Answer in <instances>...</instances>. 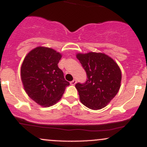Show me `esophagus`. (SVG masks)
Here are the masks:
<instances>
[{
  "label": "esophagus",
  "mask_w": 147,
  "mask_h": 147,
  "mask_svg": "<svg viewBox=\"0 0 147 147\" xmlns=\"http://www.w3.org/2000/svg\"><path fill=\"white\" fill-rule=\"evenodd\" d=\"M76 83H77V80H76V79H74L72 82H70V84H71V85H75Z\"/></svg>",
  "instance_id": "esophagus-1"
}]
</instances>
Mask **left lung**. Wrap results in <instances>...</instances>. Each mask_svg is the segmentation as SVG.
Masks as SVG:
<instances>
[{"label":"left lung","instance_id":"8db88e82","mask_svg":"<svg viewBox=\"0 0 147 147\" xmlns=\"http://www.w3.org/2000/svg\"><path fill=\"white\" fill-rule=\"evenodd\" d=\"M77 58L86 72V81L76 84L81 102L89 109L98 110L117 95L122 74L117 64L105 54H78Z\"/></svg>","mask_w":147,"mask_h":147}]
</instances>
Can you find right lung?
I'll list each match as a JSON object with an SVG mask.
<instances>
[{"mask_svg": "<svg viewBox=\"0 0 147 147\" xmlns=\"http://www.w3.org/2000/svg\"><path fill=\"white\" fill-rule=\"evenodd\" d=\"M61 55L53 49L38 47L25 57L21 75L23 86L32 100L43 106H51L70 85L58 67Z\"/></svg>", "mask_w": 147, "mask_h": 147, "instance_id": "right-lung-1", "label": "right lung"}]
</instances>
